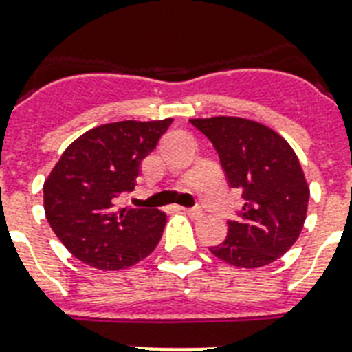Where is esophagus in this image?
Returning a JSON list of instances; mask_svg holds the SVG:
<instances>
[{"label": "esophagus", "mask_w": 352, "mask_h": 352, "mask_svg": "<svg viewBox=\"0 0 352 352\" xmlns=\"http://www.w3.org/2000/svg\"><path fill=\"white\" fill-rule=\"evenodd\" d=\"M183 212L187 214V216L194 217V219H197V217L203 216V210L201 208H183Z\"/></svg>", "instance_id": "obj_1"}]
</instances>
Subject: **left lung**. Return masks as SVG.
Wrapping results in <instances>:
<instances>
[{"label":"left lung","instance_id":"1","mask_svg":"<svg viewBox=\"0 0 352 352\" xmlns=\"http://www.w3.org/2000/svg\"><path fill=\"white\" fill-rule=\"evenodd\" d=\"M216 147L228 185L246 203L228 221L217 259L237 268H263L283 257L298 239L307 216L309 185L292 145L272 127L241 117L192 118Z\"/></svg>","mask_w":352,"mask_h":352}]
</instances>
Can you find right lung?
Wrapping results in <instances>:
<instances>
[{
	"mask_svg": "<svg viewBox=\"0 0 352 352\" xmlns=\"http://www.w3.org/2000/svg\"><path fill=\"white\" fill-rule=\"evenodd\" d=\"M173 124H102L66 147L45 179V214L68 252L93 268L115 272L140 263L162 239L167 216L156 208H117L136 185L140 162Z\"/></svg>",
	"mask_w": 352,
	"mask_h": 352,
	"instance_id": "right-lung-1",
	"label": "right lung"
}]
</instances>
